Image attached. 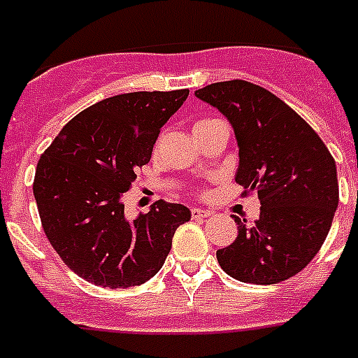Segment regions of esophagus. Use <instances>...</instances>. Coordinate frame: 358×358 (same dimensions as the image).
Masks as SVG:
<instances>
[{"instance_id":"obj_1","label":"esophagus","mask_w":358,"mask_h":358,"mask_svg":"<svg viewBox=\"0 0 358 358\" xmlns=\"http://www.w3.org/2000/svg\"><path fill=\"white\" fill-rule=\"evenodd\" d=\"M191 217H193V219H208V217H211V211H208V209L193 208L191 209Z\"/></svg>"}]
</instances>
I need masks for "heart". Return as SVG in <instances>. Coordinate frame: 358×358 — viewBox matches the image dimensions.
<instances>
[{"label":"heart","mask_w":358,"mask_h":358,"mask_svg":"<svg viewBox=\"0 0 358 358\" xmlns=\"http://www.w3.org/2000/svg\"><path fill=\"white\" fill-rule=\"evenodd\" d=\"M217 123V119H199L196 123H194L193 127V132H199V130H204L206 127H209V124Z\"/></svg>","instance_id":"obj_1"}]
</instances>
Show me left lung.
<instances>
[{
	"instance_id": "8db88e82",
	"label": "left lung",
	"mask_w": 358,
	"mask_h": 358,
	"mask_svg": "<svg viewBox=\"0 0 358 358\" xmlns=\"http://www.w3.org/2000/svg\"><path fill=\"white\" fill-rule=\"evenodd\" d=\"M194 95L234 127L239 147L235 182L261 200L252 226L235 217L237 239L217 250L235 280L274 285L310 263L338 206L335 159L320 136L289 104L246 80L209 84Z\"/></svg>"
}]
</instances>
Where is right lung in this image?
<instances>
[{
  "mask_svg": "<svg viewBox=\"0 0 358 358\" xmlns=\"http://www.w3.org/2000/svg\"><path fill=\"white\" fill-rule=\"evenodd\" d=\"M189 90L113 95L75 115L40 156L33 193L49 243L83 280L127 289L164 266L182 204L158 200L149 213L124 217L127 193L150 162L159 129Z\"/></svg>",
  "mask_w": 358,
  "mask_h": 358,
  "instance_id": "right-lung-1",
  "label": "right lung"
}]
</instances>
